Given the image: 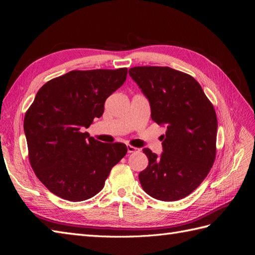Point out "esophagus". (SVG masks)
Wrapping results in <instances>:
<instances>
[{
	"label": "esophagus",
	"instance_id": "esophagus-1",
	"mask_svg": "<svg viewBox=\"0 0 255 255\" xmlns=\"http://www.w3.org/2000/svg\"><path fill=\"white\" fill-rule=\"evenodd\" d=\"M139 151V149H137V148H135V146H133V145H128V153H135V152H138Z\"/></svg>",
	"mask_w": 255,
	"mask_h": 255
}]
</instances>
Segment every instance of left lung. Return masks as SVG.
<instances>
[{
    "instance_id": "1",
    "label": "left lung",
    "mask_w": 255,
    "mask_h": 255,
    "mask_svg": "<svg viewBox=\"0 0 255 255\" xmlns=\"http://www.w3.org/2000/svg\"><path fill=\"white\" fill-rule=\"evenodd\" d=\"M151 106V118L167 128L163 153L143 149L149 165L139 173L142 189L161 201L190 195L210 172L216 157L218 121L213 104L191 75L169 67L128 70Z\"/></svg>"
}]
</instances>
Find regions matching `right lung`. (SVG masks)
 Returning a JSON list of instances; mask_svg holds the SVG:
<instances>
[{
	"label": "right lung",
	"mask_w": 255,
	"mask_h": 255,
	"mask_svg": "<svg viewBox=\"0 0 255 255\" xmlns=\"http://www.w3.org/2000/svg\"><path fill=\"white\" fill-rule=\"evenodd\" d=\"M127 68L73 70L45 83L24 117L30 166L54 195L72 202L96 196L125 143L101 142L87 128L104 113L105 100L126 82Z\"/></svg>",
	"instance_id": "right-lung-1"
}]
</instances>
